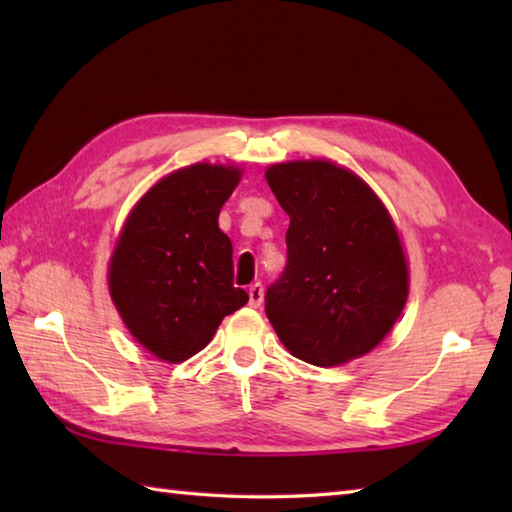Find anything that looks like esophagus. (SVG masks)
<instances>
[{
    "label": "esophagus",
    "instance_id": "obj_1",
    "mask_svg": "<svg viewBox=\"0 0 512 512\" xmlns=\"http://www.w3.org/2000/svg\"><path fill=\"white\" fill-rule=\"evenodd\" d=\"M262 301H264V286L257 281V284L248 288V303L253 308H259V306H262Z\"/></svg>",
    "mask_w": 512,
    "mask_h": 512
}]
</instances>
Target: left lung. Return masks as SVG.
<instances>
[{
    "mask_svg": "<svg viewBox=\"0 0 512 512\" xmlns=\"http://www.w3.org/2000/svg\"><path fill=\"white\" fill-rule=\"evenodd\" d=\"M266 180L290 215L286 268L266 290V317L281 343L319 367L374 350L409 292L385 206L361 178L325 160L275 165Z\"/></svg>",
    "mask_w": 512,
    "mask_h": 512,
    "instance_id": "left-lung-1",
    "label": "left lung"
}]
</instances>
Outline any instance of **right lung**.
<instances>
[{
  "label": "right lung",
  "mask_w": 512,
  "mask_h": 512,
  "mask_svg": "<svg viewBox=\"0 0 512 512\" xmlns=\"http://www.w3.org/2000/svg\"><path fill=\"white\" fill-rule=\"evenodd\" d=\"M239 171L191 165L160 180L129 215L110 262L118 312L151 354L180 363L248 301L233 286V244L217 226Z\"/></svg>",
  "instance_id": "obj_1"
}]
</instances>
